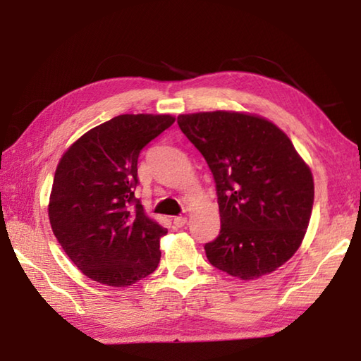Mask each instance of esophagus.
Wrapping results in <instances>:
<instances>
[{
  "label": "esophagus",
  "mask_w": 361,
  "mask_h": 361,
  "mask_svg": "<svg viewBox=\"0 0 361 361\" xmlns=\"http://www.w3.org/2000/svg\"><path fill=\"white\" fill-rule=\"evenodd\" d=\"M188 223V218L186 216H175L173 218V224L176 226V228H183Z\"/></svg>",
  "instance_id": "34e87169"
}]
</instances>
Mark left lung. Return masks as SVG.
Returning <instances> with one entry per match:
<instances>
[{
    "label": "left lung",
    "instance_id": "1",
    "mask_svg": "<svg viewBox=\"0 0 361 361\" xmlns=\"http://www.w3.org/2000/svg\"><path fill=\"white\" fill-rule=\"evenodd\" d=\"M178 126L216 183L221 231L205 243L210 264L240 280L285 264L312 215L314 178L274 122L240 111L180 114Z\"/></svg>",
    "mask_w": 361,
    "mask_h": 361
}]
</instances>
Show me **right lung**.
<instances>
[{
  "label": "right lung",
  "instance_id": "add662e5",
  "mask_svg": "<svg viewBox=\"0 0 361 361\" xmlns=\"http://www.w3.org/2000/svg\"><path fill=\"white\" fill-rule=\"evenodd\" d=\"M175 122L170 114H121L85 132L60 157L49 221L84 276L129 286L156 271L167 229L135 197L138 156Z\"/></svg>",
  "mask_w": 361,
  "mask_h": 361
}]
</instances>
